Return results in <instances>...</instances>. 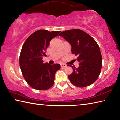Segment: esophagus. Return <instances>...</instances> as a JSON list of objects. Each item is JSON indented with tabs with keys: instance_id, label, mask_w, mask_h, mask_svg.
<instances>
[{
	"instance_id": "obj_1",
	"label": "esophagus",
	"mask_w": 120,
	"mask_h": 120,
	"mask_svg": "<svg viewBox=\"0 0 120 120\" xmlns=\"http://www.w3.org/2000/svg\"><path fill=\"white\" fill-rule=\"evenodd\" d=\"M66 67H67L66 64H61V68H66Z\"/></svg>"
}]
</instances>
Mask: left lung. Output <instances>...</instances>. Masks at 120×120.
I'll return each mask as SVG.
<instances>
[{"label": "left lung", "instance_id": "left-lung-1", "mask_svg": "<svg viewBox=\"0 0 120 120\" xmlns=\"http://www.w3.org/2000/svg\"><path fill=\"white\" fill-rule=\"evenodd\" d=\"M71 46L72 54L78 56V68L70 66L73 72L68 78L78 87L88 86L96 81L102 67V56L98 44L92 36L79 29L62 32L59 35Z\"/></svg>", "mask_w": 120, "mask_h": 120}]
</instances>
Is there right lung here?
I'll list each match as a JSON object with an SVG mask.
<instances>
[{
    "label": "right lung",
    "mask_w": 120,
    "mask_h": 120,
    "mask_svg": "<svg viewBox=\"0 0 120 120\" xmlns=\"http://www.w3.org/2000/svg\"><path fill=\"white\" fill-rule=\"evenodd\" d=\"M61 31L40 30L34 32L24 42L19 56V66L26 82L37 90H46L54 84V75L60 69L59 64H43L50 41Z\"/></svg>",
    "instance_id": "right-lung-1"
}]
</instances>
